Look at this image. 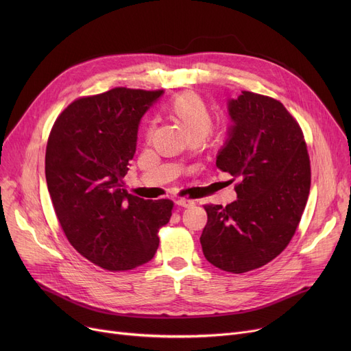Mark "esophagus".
Here are the masks:
<instances>
[{
	"label": "esophagus",
	"mask_w": 351,
	"mask_h": 351,
	"mask_svg": "<svg viewBox=\"0 0 351 351\" xmlns=\"http://www.w3.org/2000/svg\"><path fill=\"white\" fill-rule=\"evenodd\" d=\"M175 204H176L178 206H182V208H191V206L195 205V202H193L192 199H182V197H178V199L175 200Z\"/></svg>",
	"instance_id": "34e87169"
}]
</instances>
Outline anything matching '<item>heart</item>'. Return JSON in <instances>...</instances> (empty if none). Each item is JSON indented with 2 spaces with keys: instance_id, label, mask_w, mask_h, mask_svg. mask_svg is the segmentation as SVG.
Segmentation results:
<instances>
[{
  "instance_id": "1",
  "label": "heart",
  "mask_w": 351,
  "mask_h": 351,
  "mask_svg": "<svg viewBox=\"0 0 351 351\" xmlns=\"http://www.w3.org/2000/svg\"><path fill=\"white\" fill-rule=\"evenodd\" d=\"M169 115L185 129L188 138H205L213 126L210 108L195 92H183L166 105ZM151 132V129H149Z\"/></svg>"
}]
</instances>
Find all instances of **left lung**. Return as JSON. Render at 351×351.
<instances>
[{"mask_svg":"<svg viewBox=\"0 0 351 351\" xmlns=\"http://www.w3.org/2000/svg\"><path fill=\"white\" fill-rule=\"evenodd\" d=\"M233 125L216 159L217 169L237 179V199L205 205L200 243L220 270L246 273L278 257L300 223L311 171L299 122L270 97L242 90L229 101Z\"/></svg>","mask_w":351,"mask_h":351,"instance_id":"obj_1","label":"left lung"}]
</instances>
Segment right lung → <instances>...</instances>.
I'll list each match as a JSON object with an SVG mask.
<instances>
[{"mask_svg":"<svg viewBox=\"0 0 351 351\" xmlns=\"http://www.w3.org/2000/svg\"><path fill=\"white\" fill-rule=\"evenodd\" d=\"M162 89L118 86L71 102L47 142L45 178L58 222L81 256L109 270L149 262L173 202L128 193L123 176L136 151L138 126Z\"/></svg>","mask_w":351,"mask_h":351,"instance_id":"1","label":"right lung"}]
</instances>
